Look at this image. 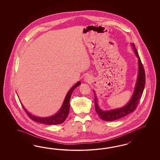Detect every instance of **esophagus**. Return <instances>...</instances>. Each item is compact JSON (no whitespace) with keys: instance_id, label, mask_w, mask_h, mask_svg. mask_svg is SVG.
<instances>
[{"instance_id":"obj_1","label":"esophagus","mask_w":160,"mask_h":160,"mask_svg":"<svg viewBox=\"0 0 160 160\" xmlns=\"http://www.w3.org/2000/svg\"><path fill=\"white\" fill-rule=\"evenodd\" d=\"M91 80V77L89 75H86L84 78V81L86 82H89Z\"/></svg>"}]
</instances>
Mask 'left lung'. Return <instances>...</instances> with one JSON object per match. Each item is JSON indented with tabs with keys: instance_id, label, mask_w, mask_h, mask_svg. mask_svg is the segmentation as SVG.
I'll use <instances>...</instances> for the list:
<instances>
[{
	"instance_id": "8db88e82",
	"label": "left lung",
	"mask_w": 160,
	"mask_h": 160,
	"mask_svg": "<svg viewBox=\"0 0 160 160\" xmlns=\"http://www.w3.org/2000/svg\"><path fill=\"white\" fill-rule=\"evenodd\" d=\"M132 46L134 50V52L137 57L138 58V74L134 92L130 102H128L125 106L122 107L120 108L114 109L108 111H102L99 108L97 102V96H96V93L94 91L93 92L95 96L94 106L96 112L99 117L104 121H112L116 120L117 119L124 117L128 115V114L134 112L136 110L138 103L142 96L145 84V70L143 65L141 63L140 56L138 55L134 44H132Z\"/></svg>"
}]
</instances>
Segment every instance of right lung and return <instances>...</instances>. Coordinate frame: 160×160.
<instances>
[{
    "instance_id": "obj_1",
    "label": "right lung",
    "mask_w": 160,
    "mask_h": 160,
    "mask_svg": "<svg viewBox=\"0 0 160 160\" xmlns=\"http://www.w3.org/2000/svg\"><path fill=\"white\" fill-rule=\"evenodd\" d=\"M80 84L81 82H78L70 89V90L68 92L63 102V105L60 108V110L58 111V113H56L53 116L48 117H39L34 116L26 110V108H24L22 104H21L23 107V108L24 109V111L26 112L27 115L30 118H31L34 121L44 124L46 125H58V124H62L68 116V114L69 112V108L70 106V99L72 96V94L73 93V91L75 90V88Z\"/></svg>"
}]
</instances>
